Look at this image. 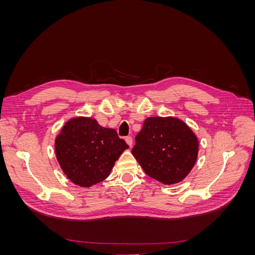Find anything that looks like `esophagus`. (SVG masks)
Masks as SVG:
<instances>
[{
	"instance_id": "1",
	"label": "esophagus",
	"mask_w": 255,
	"mask_h": 255,
	"mask_svg": "<svg viewBox=\"0 0 255 255\" xmlns=\"http://www.w3.org/2000/svg\"><path fill=\"white\" fill-rule=\"evenodd\" d=\"M126 141H127V143L128 144V146L130 148V146H132V144H133V139H132V137H129V136L126 137Z\"/></svg>"
}]
</instances>
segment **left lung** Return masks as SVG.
Wrapping results in <instances>:
<instances>
[{"label": "left lung", "instance_id": "left-lung-1", "mask_svg": "<svg viewBox=\"0 0 255 255\" xmlns=\"http://www.w3.org/2000/svg\"><path fill=\"white\" fill-rule=\"evenodd\" d=\"M135 140L132 154L138 164L145 174L165 185L182 182L198 158V138L179 118H146Z\"/></svg>", "mask_w": 255, "mask_h": 255}]
</instances>
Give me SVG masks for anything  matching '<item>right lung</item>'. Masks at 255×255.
Returning a JSON list of instances; mask_svg holds the SVG:
<instances>
[{"label": "right lung", "mask_w": 255, "mask_h": 255, "mask_svg": "<svg viewBox=\"0 0 255 255\" xmlns=\"http://www.w3.org/2000/svg\"><path fill=\"white\" fill-rule=\"evenodd\" d=\"M128 148L114 128L90 117L69 119L55 138L56 159L66 176L81 187L104 181Z\"/></svg>", "instance_id": "1"}]
</instances>
